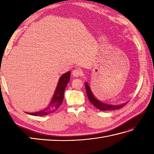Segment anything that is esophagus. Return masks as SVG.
I'll return each instance as SVG.
<instances>
[{"label": "esophagus", "instance_id": "34e87169", "mask_svg": "<svg viewBox=\"0 0 154 154\" xmlns=\"http://www.w3.org/2000/svg\"><path fill=\"white\" fill-rule=\"evenodd\" d=\"M82 70L80 69H75L73 71H72V75H73V77H79L80 75H82Z\"/></svg>", "mask_w": 154, "mask_h": 154}]
</instances>
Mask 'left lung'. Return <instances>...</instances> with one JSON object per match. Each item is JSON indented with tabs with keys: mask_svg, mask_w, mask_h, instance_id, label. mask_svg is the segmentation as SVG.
I'll list each match as a JSON object with an SVG mask.
<instances>
[{
	"mask_svg": "<svg viewBox=\"0 0 154 154\" xmlns=\"http://www.w3.org/2000/svg\"><path fill=\"white\" fill-rule=\"evenodd\" d=\"M85 89H86L87 95L88 97V99H89V101L91 103V104H93L94 106L97 108V109L100 110H118L120 109V108L123 107L126 104V103L122 104H120V105H112V104H108L106 103H104L96 99L95 97H94V94H93L92 91H91L90 87L89 86V85H88L87 82L85 83Z\"/></svg>",
	"mask_w": 154,
	"mask_h": 154,
	"instance_id": "left-lung-1",
	"label": "left lung"
}]
</instances>
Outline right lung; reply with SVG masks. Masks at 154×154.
Returning <instances> with one entry per match:
<instances>
[{
    "instance_id": "right-lung-1",
    "label": "right lung",
    "mask_w": 154,
    "mask_h": 154,
    "mask_svg": "<svg viewBox=\"0 0 154 154\" xmlns=\"http://www.w3.org/2000/svg\"><path fill=\"white\" fill-rule=\"evenodd\" d=\"M70 74L71 72L68 71L61 75L59 80L53 98L46 108L36 112H28V114L33 116H45L57 110L63 103L64 91L68 82L70 80Z\"/></svg>"
}]
</instances>
